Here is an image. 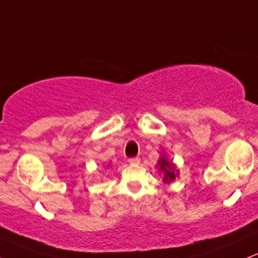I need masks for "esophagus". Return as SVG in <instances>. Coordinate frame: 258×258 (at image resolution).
Wrapping results in <instances>:
<instances>
[{"label": "esophagus", "instance_id": "1", "mask_svg": "<svg viewBox=\"0 0 258 258\" xmlns=\"http://www.w3.org/2000/svg\"><path fill=\"white\" fill-rule=\"evenodd\" d=\"M128 162L131 165H137V164H139V162H141V159H139L138 156H136V158H130Z\"/></svg>", "mask_w": 258, "mask_h": 258}]
</instances>
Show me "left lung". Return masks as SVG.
I'll return each instance as SVG.
<instances>
[{
	"label": "left lung",
	"instance_id": "8db88e82",
	"mask_svg": "<svg viewBox=\"0 0 258 258\" xmlns=\"http://www.w3.org/2000/svg\"><path fill=\"white\" fill-rule=\"evenodd\" d=\"M160 170L164 171V180L165 182H170V180H173L174 177H176V173L173 171V165L171 162H168L165 158H161L159 160Z\"/></svg>",
	"mask_w": 258,
	"mask_h": 258
}]
</instances>
